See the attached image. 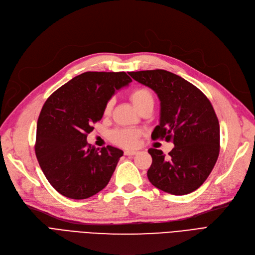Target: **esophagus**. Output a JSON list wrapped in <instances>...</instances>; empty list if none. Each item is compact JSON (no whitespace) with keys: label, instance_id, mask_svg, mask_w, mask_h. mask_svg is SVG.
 I'll list each match as a JSON object with an SVG mask.
<instances>
[{"label":"esophagus","instance_id":"1","mask_svg":"<svg viewBox=\"0 0 255 255\" xmlns=\"http://www.w3.org/2000/svg\"><path fill=\"white\" fill-rule=\"evenodd\" d=\"M124 153H125V155H129V156H130V155H135L137 153V151H135V150H131V151L127 150Z\"/></svg>","mask_w":255,"mask_h":255}]
</instances>
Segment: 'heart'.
I'll list each match as a JSON object with an SVG mask.
<instances>
[{
	"mask_svg": "<svg viewBox=\"0 0 255 255\" xmlns=\"http://www.w3.org/2000/svg\"><path fill=\"white\" fill-rule=\"evenodd\" d=\"M129 98L131 102L133 103L134 107L138 110L145 107L147 105H153L154 104V97L152 92L147 87H137L134 88L133 91H131L129 94ZM114 105V99H109V100L105 103L103 113L105 116H109L112 113ZM139 135V132L135 129L130 128H120L116 129L110 133V139L116 145L124 147V148H131L136 145L137 137Z\"/></svg>",
	"mask_w": 255,
	"mask_h": 255,
	"instance_id": "obj_1",
	"label": "heart"
}]
</instances>
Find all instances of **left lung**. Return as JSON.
<instances>
[{
    "mask_svg": "<svg viewBox=\"0 0 255 255\" xmlns=\"http://www.w3.org/2000/svg\"><path fill=\"white\" fill-rule=\"evenodd\" d=\"M129 75L159 98V125L151 137L172 140L175 146L168 157L161 150H148L152 156L148 179L172 195L196 191L213 171L220 152V125L212 103L199 88L171 72L152 70Z\"/></svg>",
    "mask_w": 255,
    "mask_h": 255,
    "instance_id": "left-lung-1",
    "label": "left lung"
}]
</instances>
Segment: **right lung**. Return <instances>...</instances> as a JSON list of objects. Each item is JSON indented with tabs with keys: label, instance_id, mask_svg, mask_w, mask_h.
Instances as JSON below:
<instances>
[{
	"label": "right lung",
	"instance_id": "1",
	"mask_svg": "<svg viewBox=\"0 0 255 255\" xmlns=\"http://www.w3.org/2000/svg\"><path fill=\"white\" fill-rule=\"evenodd\" d=\"M125 72H86L55 91L37 121L35 154L50 184L71 199L90 198L108 184L123 151L87 142L105 103L128 85Z\"/></svg>",
	"mask_w": 255,
	"mask_h": 255
}]
</instances>
